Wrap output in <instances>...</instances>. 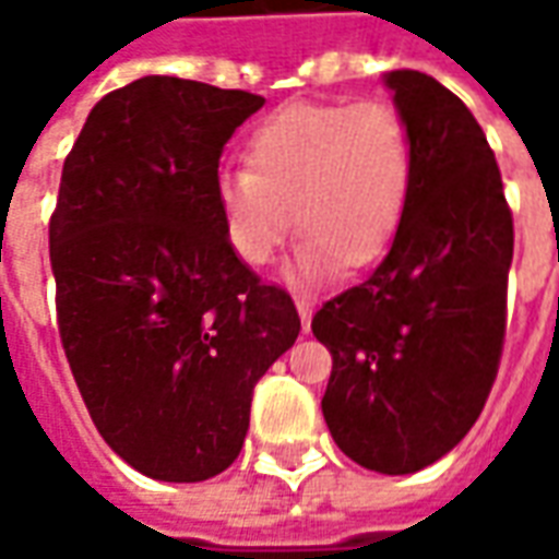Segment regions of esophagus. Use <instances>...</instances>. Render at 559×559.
I'll return each mask as SVG.
<instances>
[{
	"label": "esophagus",
	"instance_id": "obj_1",
	"mask_svg": "<svg viewBox=\"0 0 559 559\" xmlns=\"http://www.w3.org/2000/svg\"><path fill=\"white\" fill-rule=\"evenodd\" d=\"M296 308H299V317H302V329L308 332V329H311V311H314V308H311L308 299H296Z\"/></svg>",
	"mask_w": 559,
	"mask_h": 559
}]
</instances>
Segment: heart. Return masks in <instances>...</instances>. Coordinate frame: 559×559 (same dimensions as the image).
Returning a JSON list of instances; mask_svg holds the SVG:
<instances>
[{
    "label": "heart",
    "instance_id": "b5f03b06",
    "mask_svg": "<svg viewBox=\"0 0 559 559\" xmlns=\"http://www.w3.org/2000/svg\"><path fill=\"white\" fill-rule=\"evenodd\" d=\"M245 160L215 179L224 239L245 266L260 269L296 224L302 239L287 275L299 284L386 254L411 200V128L377 98L284 107L251 131Z\"/></svg>",
    "mask_w": 559,
    "mask_h": 559
}]
</instances>
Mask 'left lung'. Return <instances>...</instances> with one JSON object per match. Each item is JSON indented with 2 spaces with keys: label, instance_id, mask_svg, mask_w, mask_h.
Here are the masks:
<instances>
[{
  "label": "left lung",
  "instance_id": "1",
  "mask_svg": "<svg viewBox=\"0 0 559 559\" xmlns=\"http://www.w3.org/2000/svg\"><path fill=\"white\" fill-rule=\"evenodd\" d=\"M411 128L413 188L386 257L311 332L332 353L323 419L377 473L428 467L479 419L506 338L512 209L485 131L421 71L383 74Z\"/></svg>",
  "mask_w": 559,
  "mask_h": 559
}]
</instances>
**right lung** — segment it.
Returning a JSON list of instances; mask_svg holds the SVG:
<instances>
[{
	"mask_svg": "<svg viewBox=\"0 0 559 559\" xmlns=\"http://www.w3.org/2000/svg\"><path fill=\"white\" fill-rule=\"evenodd\" d=\"M266 98L140 78L92 107L50 215L56 323L95 428L148 479L239 455L260 377L299 335L290 293L233 254L221 152Z\"/></svg>",
	"mask_w": 559,
	"mask_h": 559,
	"instance_id": "right-lung-1",
	"label": "right lung"
}]
</instances>
